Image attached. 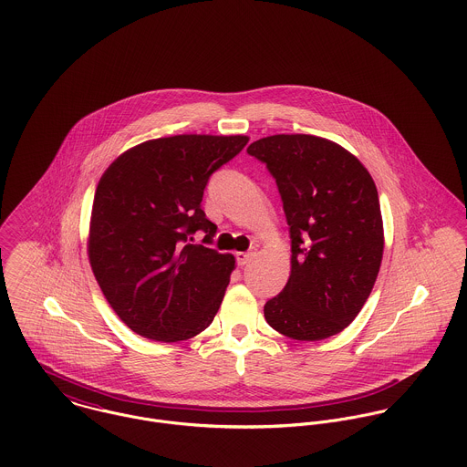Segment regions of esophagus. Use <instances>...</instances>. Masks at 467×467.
<instances>
[{
	"label": "esophagus",
	"instance_id": "34e87169",
	"mask_svg": "<svg viewBox=\"0 0 467 467\" xmlns=\"http://www.w3.org/2000/svg\"><path fill=\"white\" fill-rule=\"evenodd\" d=\"M255 255H257V252H244V254H237V263H239L241 266H246L248 263H252V261L255 259Z\"/></svg>",
	"mask_w": 467,
	"mask_h": 467
}]
</instances>
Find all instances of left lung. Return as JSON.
Segmentation results:
<instances>
[{"label":"left lung","instance_id":"left-lung-1","mask_svg":"<svg viewBox=\"0 0 467 467\" xmlns=\"http://www.w3.org/2000/svg\"><path fill=\"white\" fill-rule=\"evenodd\" d=\"M248 154L273 174L291 235V273L265 306L267 324L300 341L341 333L370 296L383 261L370 172L352 152L313 134L266 136Z\"/></svg>","mask_w":467,"mask_h":467}]
</instances>
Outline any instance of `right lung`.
<instances>
[{"label":"right lung","instance_id":"right-lung-1","mask_svg":"<svg viewBox=\"0 0 467 467\" xmlns=\"http://www.w3.org/2000/svg\"><path fill=\"white\" fill-rule=\"evenodd\" d=\"M248 136L176 134L122 152L102 174L91 208L88 257L119 318L143 337L174 343L202 333L217 315L232 254L192 244L217 226L201 210L208 178Z\"/></svg>","mask_w":467,"mask_h":467}]
</instances>
